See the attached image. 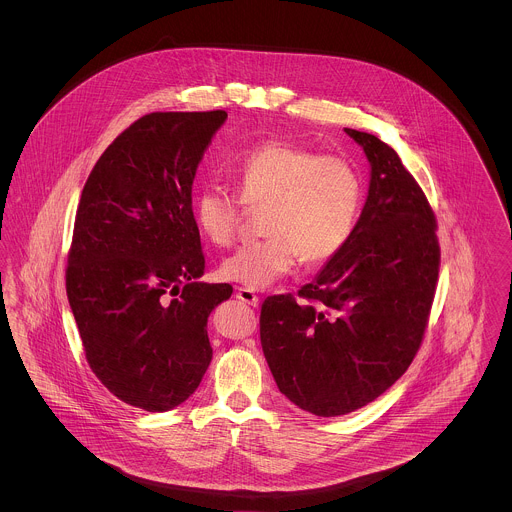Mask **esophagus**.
Returning a JSON list of instances; mask_svg holds the SVG:
<instances>
[{"instance_id":"1","label":"esophagus","mask_w":512,"mask_h":512,"mask_svg":"<svg viewBox=\"0 0 512 512\" xmlns=\"http://www.w3.org/2000/svg\"><path fill=\"white\" fill-rule=\"evenodd\" d=\"M236 297L240 299V301H244V303H248V305H252V307H256L258 305V295L254 293V290H250V288H238V292H236Z\"/></svg>"}]
</instances>
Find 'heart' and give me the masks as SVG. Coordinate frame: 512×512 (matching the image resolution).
<instances>
[{"instance_id":"heart-1","label":"heart","mask_w":512,"mask_h":512,"mask_svg":"<svg viewBox=\"0 0 512 512\" xmlns=\"http://www.w3.org/2000/svg\"><path fill=\"white\" fill-rule=\"evenodd\" d=\"M238 199L217 185L193 199L203 236L228 246L240 230L244 205L262 209V240L222 260V280L262 290L292 272L297 258L315 266L335 258L349 242L361 209V175L343 153L270 140L230 165Z\"/></svg>"}]
</instances>
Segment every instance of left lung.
I'll return each mask as SVG.
<instances>
[{
  "instance_id": "8db88e82",
  "label": "left lung",
  "mask_w": 512,
  "mask_h": 512,
  "mask_svg": "<svg viewBox=\"0 0 512 512\" xmlns=\"http://www.w3.org/2000/svg\"><path fill=\"white\" fill-rule=\"evenodd\" d=\"M370 163L368 197L349 242L297 297L260 311L264 357L282 394L315 416L355 412L412 365L439 274L436 215L398 153L345 128Z\"/></svg>"
}]
</instances>
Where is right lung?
<instances>
[{
  "instance_id": "right-lung-1",
  "label": "right lung",
  "mask_w": 512,
  "mask_h": 512,
  "mask_svg": "<svg viewBox=\"0 0 512 512\" xmlns=\"http://www.w3.org/2000/svg\"><path fill=\"white\" fill-rule=\"evenodd\" d=\"M151 112L92 167L76 209L67 295L96 378L122 402L167 412L213 359L207 319L232 286L203 284L197 167L226 120Z\"/></svg>"
}]
</instances>
